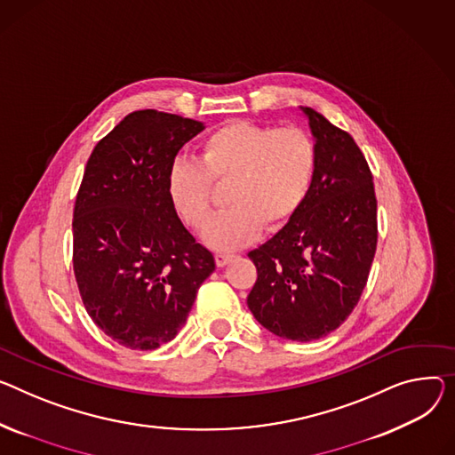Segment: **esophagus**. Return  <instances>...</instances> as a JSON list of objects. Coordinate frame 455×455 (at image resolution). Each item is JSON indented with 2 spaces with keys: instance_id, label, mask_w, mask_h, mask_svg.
I'll return each mask as SVG.
<instances>
[{
  "instance_id": "esophagus-1",
  "label": "esophagus",
  "mask_w": 455,
  "mask_h": 455,
  "mask_svg": "<svg viewBox=\"0 0 455 455\" xmlns=\"http://www.w3.org/2000/svg\"><path fill=\"white\" fill-rule=\"evenodd\" d=\"M232 256L230 254H216V265L218 267H225L227 263H230Z\"/></svg>"
}]
</instances>
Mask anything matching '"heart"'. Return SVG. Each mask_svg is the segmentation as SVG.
<instances>
[{
  "mask_svg": "<svg viewBox=\"0 0 455 455\" xmlns=\"http://www.w3.org/2000/svg\"><path fill=\"white\" fill-rule=\"evenodd\" d=\"M315 168L316 149L306 132L232 120L203 140L201 161H172L166 190L180 220L201 228L212 210L214 180L230 179V208L212 218L204 241L232 252L254 241L261 225L278 228L296 214L311 190Z\"/></svg>",
  "mask_w": 455,
  "mask_h": 455,
  "instance_id": "heart-1",
  "label": "heart"
}]
</instances>
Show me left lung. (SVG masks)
Here are the masks:
<instances>
[{"label":"left lung","mask_w":455,"mask_h":455,"mask_svg":"<svg viewBox=\"0 0 455 455\" xmlns=\"http://www.w3.org/2000/svg\"><path fill=\"white\" fill-rule=\"evenodd\" d=\"M299 111L316 149L313 185L283 228L249 252L258 280L247 306L272 335L311 342L335 331L366 287L377 249V199L353 137L311 108Z\"/></svg>","instance_id":"left-lung-1"}]
</instances>
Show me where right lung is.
Instances as JSON below:
<instances>
[{
	"label": "right lung",
	"mask_w": 455,
	"mask_h": 455,
	"mask_svg": "<svg viewBox=\"0 0 455 455\" xmlns=\"http://www.w3.org/2000/svg\"><path fill=\"white\" fill-rule=\"evenodd\" d=\"M203 130L199 120L133 111L87 161L73 214L75 276L91 320L124 347L175 339L216 268L166 190L172 161Z\"/></svg>",
	"instance_id": "1"
}]
</instances>
